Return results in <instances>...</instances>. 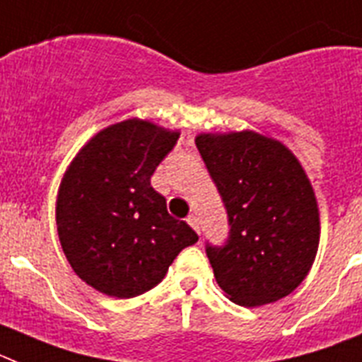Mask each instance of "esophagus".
Returning <instances> with one entry per match:
<instances>
[{
	"mask_svg": "<svg viewBox=\"0 0 362 362\" xmlns=\"http://www.w3.org/2000/svg\"><path fill=\"white\" fill-rule=\"evenodd\" d=\"M186 221H187V224H189V226H191V228H193V230H195V232H197V233H200V226H199V218H197V215H193V214H191V215H189V217H187V218H186Z\"/></svg>",
	"mask_w": 362,
	"mask_h": 362,
	"instance_id": "34e87169",
	"label": "esophagus"
}]
</instances>
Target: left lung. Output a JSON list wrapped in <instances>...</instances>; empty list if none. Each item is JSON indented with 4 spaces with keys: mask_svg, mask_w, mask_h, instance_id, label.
I'll list each match as a JSON object with an SVG mask.
<instances>
[{
    "mask_svg": "<svg viewBox=\"0 0 362 362\" xmlns=\"http://www.w3.org/2000/svg\"><path fill=\"white\" fill-rule=\"evenodd\" d=\"M197 148L228 215V239L206 243L218 287L256 308L293 293L318 250L317 199L300 162L276 139L243 130L200 134Z\"/></svg>",
    "mask_w": 362,
    "mask_h": 362,
    "instance_id": "1",
    "label": "left lung"
}]
</instances>
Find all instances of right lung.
Listing matches in <instances>:
<instances>
[{
    "instance_id": "right-lung-1",
    "label": "right lung",
    "mask_w": 362,
    "mask_h": 362,
    "mask_svg": "<svg viewBox=\"0 0 362 362\" xmlns=\"http://www.w3.org/2000/svg\"><path fill=\"white\" fill-rule=\"evenodd\" d=\"M176 139L178 132L148 121H121L93 136L64 175L57 200L60 245L93 289L115 298L147 293L199 241L151 186Z\"/></svg>"
}]
</instances>
